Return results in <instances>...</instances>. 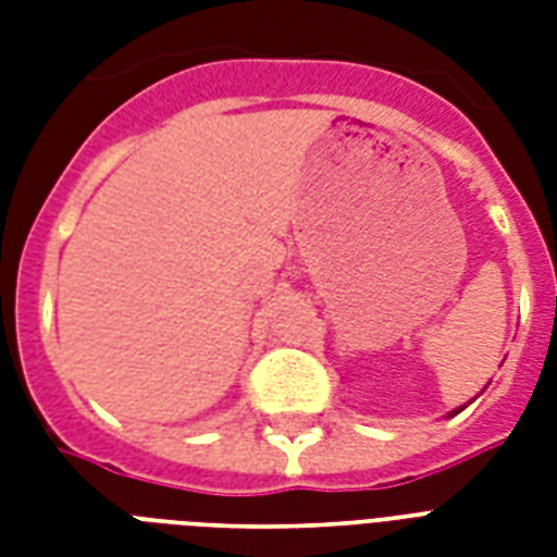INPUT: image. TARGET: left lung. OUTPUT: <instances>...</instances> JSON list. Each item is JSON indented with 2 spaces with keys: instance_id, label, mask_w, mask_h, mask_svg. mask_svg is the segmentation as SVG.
Here are the masks:
<instances>
[{
  "instance_id": "obj_1",
  "label": "left lung",
  "mask_w": 557,
  "mask_h": 557,
  "mask_svg": "<svg viewBox=\"0 0 557 557\" xmlns=\"http://www.w3.org/2000/svg\"><path fill=\"white\" fill-rule=\"evenodd\" d=\"M459 410H462V407H459ZM459 410H454V413H459Z\"/></svg>"
}]
</instances>
